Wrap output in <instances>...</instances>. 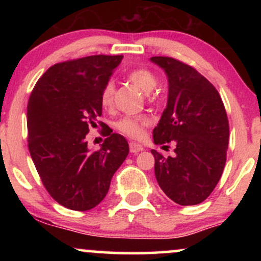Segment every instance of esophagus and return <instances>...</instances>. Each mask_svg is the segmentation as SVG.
I'll return each mask as SVG.
<instances>
[{
  "instance_id": "obj_1",
  "label": "esophagus",
  "mask_w": 261,
  "mask_h": 261,
  "mask_svg": "<svg viewBox=\"0 0 261 261\" xmlns=\"http://www.w3.org/2000/svg\"><path fill=\"white\" fill-rule=\"evenodd\" d=\"M128 147H130V152L131 153H139V152L143 151V147L139 143L136 142H130L128 143Z\"/></svg>"
}]
</instances>
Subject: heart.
Masks as SVG:
<instances>
[{
    "mask_svg": "<svg viewBox=\"0 0 261 261\" xmlns=\"http://www.w3.org/2000/svg\"><path fill=\"white\" fill-rule=\"evenodd\" d=\"M127 79L135 86L139 87L142 92L149 93L157 85V76L147 67H136L127 73ZM149 98H152L149 95ZM114 85L113 82H107L100 91V104L104 109H110L113 107ZM152 124L151 116L147 114L139 115H125L115 122V128L119 133L134 140L142 139L145 135V128Z\"/></svg>",
    "mask_w": 261,
    "mask_h": 261,
    "instance_id": "b5f03b06",
    "label": "heart"
}]
</instances>
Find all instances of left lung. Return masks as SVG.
<instances>
[{
	"label": "left lung",
	"instance_id": "left-lung-1",
	"mask_svg": "<svg viewBox=\"0 0 261 261\" xmlns=\"http://www.w3.org/2000/svg\"><path fill=\"white\" fill-rule=\"evenodd\" d=\"M151 61L166 71L168 104L153 130L155 145L175 142L174 157L152 149L154 174L170 200L182 206L205 201L227 160L229 125L220 93L193 66L168 56Z\"/></svg>",
	"mask_w": 261,
	"mask_h": 261
}]
</instances>
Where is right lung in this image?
<instances>
[{
    "label": "right lung",
    "mask_w": 261,
    "mask_h": 261,
    "mask_svg": "<svg viewBox=\"0 0 261 261\" xmlns=\"http://www.w3.org/2000/svg\"><path fill=\"white\" fill-rule=\"evenodd\" d=\"M122 55H93L55 64L38 80L27 107L28 148L47 193L74 211L99 203L128 154L127 141L99 121L100 91ZM102 126L101 148L85 135Z\"/></svg>",
    "instance_id": "obj_1"
}]
</instances>
